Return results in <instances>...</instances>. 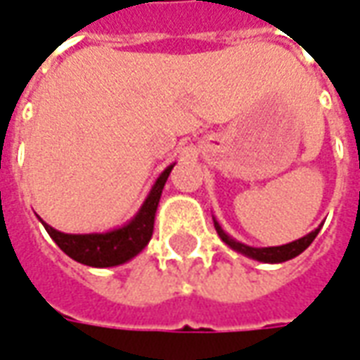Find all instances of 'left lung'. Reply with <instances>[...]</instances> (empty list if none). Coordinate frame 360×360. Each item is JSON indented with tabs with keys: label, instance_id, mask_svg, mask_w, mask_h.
I'll use <instances>...</instances> for the list:
<instances>
[{
	"label": "left lung",
	"instance_id": "obj_1",
	"mask_svg": "<svg viewBox=\"0 0 360 360\" xmlns=\"http://www.w3.org/2000/svg\"><path fill=\"white\" fill-rule=\"evenodd\" d=\"M213 223H215V231L217 234L221 236V240L225 242L226 246H231L234 252H238L242 256L252 257V259H257V262H264V264H281V262H287V259H292V257H297L298 254H302L304 250L312 244L318 233H320V229L322 226H318L316 231L312 233H308L307 236H302V238H298L295 242H289V244H283V246H269V248H254V246H248V244H242V242L234 240L233 236H229V234L223 231V226L219 225V221H217L215 217H213Z\"/></svg>",
	"mask_w": 360,
	"mask_h": 360
}]
</instances>
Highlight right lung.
I'll return each mask as SVG.
<instances>
[{
    "label": "right lung",
    "mask_w": 360,
    "mask_h": 360,
    "mask_svg": "<svg viewBox=\"0 0 360 360\" xmlns=\"http://www.w3.org/2000/svg\"><path fill=\"white\" fill-rule=\"evenodd\" d=\"M174 165L167 167L155 180L151 192L147 193L143 205L135 213L131 221L124 226L112 229L108 233H91V234H68L56 231L53 226L44 225L46 233L52 236V240L60 248L79 264L91 267H114L122 266L135 257L141 250L149 244L155 226V213L159 207L160 193L167 184L170 170Z\"/></svg>",
    "instance_id": "1"
}]
</instances>
